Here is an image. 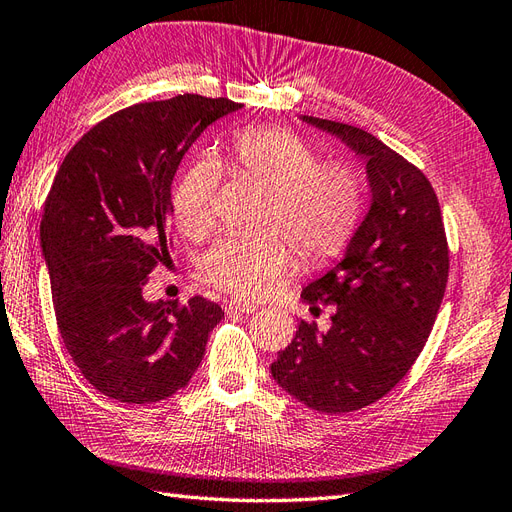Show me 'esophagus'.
<instances>
[{
	"mask_svg": "<svg viewBox=\"0 0 512 512\" xmlns=\"http://www.w3.org/2000/svg\"><path fill=\"white\" fill-rule=\"evenodd\" d=\"M227 311H235V313H255L259 309V305L251 303V300H242V298H229L225 303Z\"/></svg>",
	"mask_w": 512,
	"mask_h": 512,
	"instance_id": "1",
	"label": "esophagus"
}]
</instances>
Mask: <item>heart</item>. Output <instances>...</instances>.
I'll return each instance as SVG.
<instances>
[{"instance_id": "heart-1", "label": "heart", "mask_w": 512, "mask_h": 512, "mask_svg": "<svg viewBox=\"0 0 512 512\" xmlns=\"http://www.w3.org/2000/svg\"><path fill=\"white\" fill-rule=\"evenodd\" d=\"M231 166L235 175L266 186L261 220L281 228L307 259L331 257L348 242L363 205L361 179L350 166L320 164L313 144L270 125L246 127L233 136ZM218 181V164L199 160L177 183L173 214L190 238H203L214 227ZM280 232L220 238L203 255V279L240 296L272 294L296 266L294 246Z\"/></svg>"}]
</instances>
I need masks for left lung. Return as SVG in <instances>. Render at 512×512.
<instances>
[{"label": "left lung", "mask_w": 512, "mask_h": 512, "mask_svg": "<svg viewBox=\"0 0 512 512\" xmlns=\"http://www.w3.org/2000/svg\"><path fill=\"white\" fill-rule=\"evenodd\" d=\"M300 119L363 157L372 201L344 259L300 294L337 305L331 329L300 320L270 372L309 409L348 413L381 400L422 352L448 283V240L422 170L359 127Z\"/></svg>", "instance_id": "obj_1"}]
</instances>
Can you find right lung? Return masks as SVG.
Listing matches in <instances>:
<instances>
[{"instance_id":"right-lung-1","label":"right lung","mask_w":512,"mask_h":512,"mask_svg":"<svg viewBox=\"0 0 512 512\" xmlns=\"http://www.w3.org/2000/svg\"><path fill=\"white\" fill-rule=\"evenodd\" d=\"M235 110L242 103L201 95L136 103L86 131L51 183L41 246L58 329L86 381L116 402L149 404L186 387L225 318L203 296L149 303L142 287L170 257L179 162Z\"/></svg>"}]
</instances>
